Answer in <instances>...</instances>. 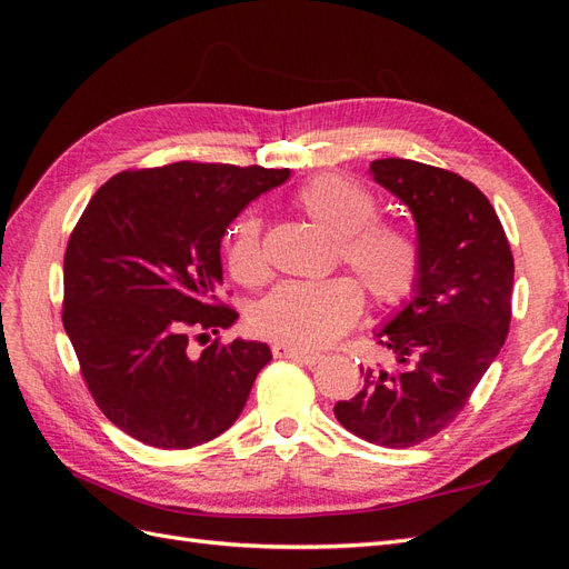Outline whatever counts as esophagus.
<instances>
[{
  "mask_svg": "<svg viewBox=\"0 0 569 569\" xmlns=\"http://www.w3.org/2000/svg\"><path fill=\"white\" fill-rule=\"evenodd\" d=\"M270 351H272L274 358H295V360H301V363H306V366H313L320 360V353L301 351V349L289 347V343H272Z\"/></svg>",
  "mask_w": 569,
  "mask_h": 569,
  "instance_id": "esophagus-1",
  "label": "esophagus"
}]
</instances>
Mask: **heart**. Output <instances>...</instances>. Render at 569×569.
Returning a JSON list of instances; mask_svg holds the SVG:
<instances>
[{
    "mask_svg": "<svg viewBox=\"0 0 569 569\" xmlns=\"http://www.w3.org/2000/svg\"><path fill=\"white\" fill-rule=\"evenodd\" d=\"M295 206L316 228L335 237L337 263L347 266L366 287L375 308L401 306L422 272V247L416 232L380 220V206L363 184L343 176H318L295 192ZM263 228L256 213L239 216L226 237V263L244 287L268 274ZM363 311V295L351 278L284 282L251 311V330L278 343L320 349L337 341Z\"/></svg>",
    "mask_w": 569,
    "mask_h": 569,
    "instance_id": "b5f03b06",
    "label": "heart"
}]
</instances>
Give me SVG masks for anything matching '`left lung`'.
<instances>
[{
	"label": "left lung",
	"mask_w": 569,
	"mask_h": 569,
	"mask_svg": "<svg viewBox=\"0 0 569 569\" xmlns=\"http://www.w3.org/2000/svg\"><path fill=\"white\" fill-rule=\"evenodd\" d=\"M375 182L416 218L422 272L380 332L387 368H360L363 389L337 401L356 437L408 449L449 427L501 351L512 316V251L491 201L451 170L408 159L370 163Z\"/></svg>",
	"instance_id": "left-lung-1"
}]
</instances>
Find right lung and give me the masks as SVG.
Returning a JSON list of instances; mask_svg holds the SVG:
<instances>
[{
    "label": "right lung",
    "mask_w": 569,
    "mask_h": 569,
    "mask_svg": "<svg viewBox=\"0 0 569 569\" xmlns=\"http://www.w3.org/2000/svg\"><path fill=\"white\" fill-rule=\"evenodd\" d=\"M289 168L180 161L97 189L63 256V330L99 410L153 449L226 432L270 360L263 341L213 339L237 311L218 297L220 239Z\"/></svg>",
    "instance_id": "right-lung-1"
}]
</instances>
